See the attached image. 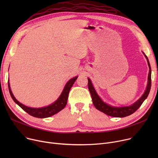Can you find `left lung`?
<instances>
[{
  "label": "left lung",
  "mask_w": 158,
  "mask_h": 158,
  "mask_svg": "<svg viewBox=\"0 0 158 158\" xmlns=\"http://www.w3.org/2000/svg\"><path fill=\"white\" fill-rule=\"evenodd\" d=\"M145 55L146 59L147 60L148 65L149 67V73L148 76V83L146 88V89L143 95L138 100L135 102L134 104L129 106H123V107H114L110 105L107 104L106 103L104 102L102 99L99 97V96L97 95L96 91L91 82V80L88 78V89L90 92L91 95H92V101L94 106L96 107V109L98 110L103 112L104 113L106 114L107 115L111 116L113 117H125L127 116L131 115V114L134 113L139 107L142 104L143 101L147 98L148 97L149 92H150L151 88V68L150 63H149V61L147 58V56L143 53Z\"/></svg>",
  "instance_id": "8db88e82"
}]
</instances>
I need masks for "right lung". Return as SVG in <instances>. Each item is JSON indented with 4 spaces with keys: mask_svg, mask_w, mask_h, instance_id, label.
<instances>
[{
    "mask_svg": "<svg viewBox=\"0 0 158 158\" xmlns=\"http://www.w3.org/2000/svg\"><path fill=\"white\" fill-rule=\"evenodd\" d=\"M77 77H74L73 78H72L67 82V83L66 84L61 95L54 103L46 107H40V108L30 107L21 104L16 100L15 97H14L11 90L9 82H8V88H9L11 98H13V100L16 104H17L22 110H23L27 112L29 114L32 116V117L40 118H44L50 117H51V116L57 113L58 112L61 111L66 106V104H67V100H68V97H69L70 90L72 86H73L75 81H76V79H77Z\"/></svg>",
    "mask_w": 158,
    "mask_h": 158,
    "instance_id": "obj_1",
    "label": "right lung"
}]
</instances>
